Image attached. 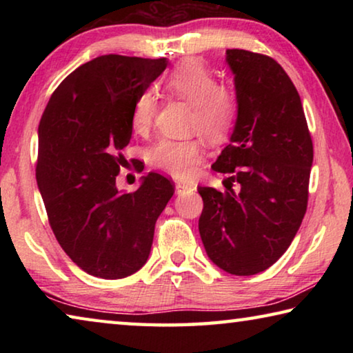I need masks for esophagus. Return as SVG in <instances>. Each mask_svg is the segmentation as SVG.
Here are the masks:
<instances>
[{
    "instance_id": "34e87169",
    "label": "esophagus",
    "mask_w": 353,
    "mask_h": 353,
    "mask_svg": "<svg viewBox=\"0 0 353 353\" xmlns=\"http://www.w3.org/2000/svg\"><path fill=\"white\" fill-rule=\"evenodd\" d=\"M193 185H188L185 182H177L176 183V193L177 194H185V193H190V191H193Z\"/></svg>"
}]
</instances>
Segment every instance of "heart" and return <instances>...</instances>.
<instances>
[{"instance_id":"heart-1","label":"heart","mask_w":353,"mask_h":353,"mask_svg":"<svg viewBox=\"0 0 353 353\" xmlns=\"http://www.w3.org/2000/svg\"><path fill=\"white\" fill-rule=\"evenodd\" d=\"M163 87L172 97L191 107L190 128L212 143H223L229 137L238 117V98L234 88L218 83L210 70L196 59L176 65L163 79ZM155 115L152 92H143L130 112V124L137 134H146ZM202 162V143L190 139H162L151 149V163L176 179H190Z\"/></svg>"}]
</instances>
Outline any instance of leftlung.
Wrapping results in <instances>:
<instances>
[{
  "label": "left lung",
  "mask_w": 353,
  "mask_h": 353,
  "mask_svg": "<svg viewBox=\"0 0 353 353\" xmlns=\"http://www.w3.org/2000/svg\"><path fill=\"white\" fill-rule=\"evenodd\" d=\"M225 54L238 117L230 145L212 168L229 174V187L224 193L198 187L199 234L221 270L254 276L285 254L305 216L313 141L301 97L280 63L246 50Z\"/></svg>",
  "instance_id": "obj_1"
}]
</instances>
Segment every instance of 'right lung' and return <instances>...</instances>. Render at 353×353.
I'll return each mask as SVG.
<instances>
[{"instance_id": "add662e5", "label": "right lung", "mask_w": 353, "mask_h": 353, "mask_svg": "<svg viewBox=\"0 0 353 353\" xmlns=\"http://www.w3.org/2000/svg\"><path fill=\"white\" fill-rule=\"evenodd\" d=\"M166 65L165 57L93 59L59 83L41 115L35 177L48 221L65 254L90 276L115 280L139 271L174 194L157 172L132 193L117 190L134 103Z\"/></svg>"}]
</instances>
